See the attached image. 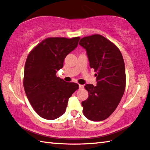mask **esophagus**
I'll return each instance as SVG.
<instances>
[{
	"mask_svg": "<svg viewBox=\"0 0 150 150\" xmlns=\"http://www.w3.org/2000/svg\"><path fill=\"white\" fill-rule=\"evenodd\" d=\"M79 88H84V85H79Z\"/></svg>",
	"mask_w": 150,
	"mask_h": 150,
	"instance_id": "obj_1",
	"label": "esophagus"
}]
</instances>
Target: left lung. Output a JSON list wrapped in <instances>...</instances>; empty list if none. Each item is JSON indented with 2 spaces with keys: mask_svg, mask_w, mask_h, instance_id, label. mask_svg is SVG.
<instances>
[{
  "mask_svg": "<svg viewBox=\"0 0 150 150\" xmlns=\"http://www.w3.org/2000/svg\"><path fill=\"white\" fill-rule=\"evenodd\" d=\"M79 45L85 48L91 68L97 72L96 85L87 84V100L81 103L88 120L102 121L117 108L126 87L125 65L120 51L103 35L83 38Z\"/></svg>",
  "mask_w": 150,
  "mask_h": 150,
  "instance_id": "8db88e82",
  "label": "left lung"
}]
</instances>
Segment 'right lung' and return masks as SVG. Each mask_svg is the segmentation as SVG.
I'll use <instances>...</instances> for the list:
<instances>
[{
	"instance_id": "right-lung-1",
	"label": "right lung",
	"mask_w": 150,
	"mask_h": 150,
	"mask_svg": "<svg viewBox=\"0 0 150 150\" xmlns=\"http://www.w3.org/2000/svg\"><path fill=\"white\" fill-rule=\"evenodd\" d=\"M79 37L48 38L33 49L24 67L25 93L36 113L55 120L65 113L69 98L79 88L56 76L65 57L78 45Z\"/></svg>"
}]
</instances>
